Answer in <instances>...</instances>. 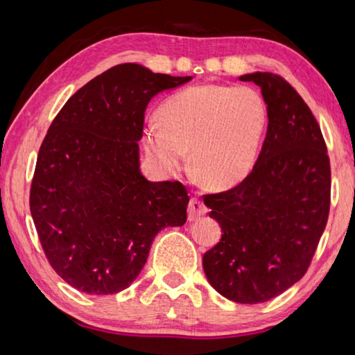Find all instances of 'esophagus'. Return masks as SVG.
Returning <instances> with one entry per match:
<instances>
[{"mask_svg": "<svg viewBox=\"0 0 355 355\" xmlns=\"http://www.w3.org/2000/svg\"><path fill=\"white\" fill-rule=\"evenodd\" d=\"M208 211L205 203L199 199H191L189 205H188V219L189 220H196L199 219L200 216H203Z\"/></svg>", "mask_w": 355, "mask_h": 355, "instance_id": "obj_1", "label": "esophagus"}]
</instances>
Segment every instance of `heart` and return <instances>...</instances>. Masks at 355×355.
<instances>
[{"instance_id": "heart-1", "label": "heart", "mask_w": 355, "mask_h": 355, "mask_svg": "<svg viewBox=\"0 0 355 355\" xmlns=\"http://www.w3.org/2000/svg\"><path fill=\"white\" fill-rule=\"evenodd\" d=\"M268 125V106L255 89L200 84L183 89L144 128V147L164 172L182 169L188 152L209 188H232L254 169Z\"/></svg>"}]
</instances>
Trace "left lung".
Listing matches in <instances>:
<instances>
[{"mask_svg":"<svg viewBox=\"0 0 355 355\" xmlns=\"http://www.w3.org/2000/svg\"><path fill=\"white\" fill-rule=\"evenodd\" d=\"M261 89L268 131L254 169L235 188L205 196L224 235L203 255L216 291L239 304L279 296L304 277L327 224L330 164L316 119L284 78L239 76Z\"/></svg>","mask_w":355,"mask_h":355,"instance_id":"1","label":"left lung"}]
</instances>
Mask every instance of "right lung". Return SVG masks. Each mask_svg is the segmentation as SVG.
<instances>
[{
  "label": "right lung",
  "instance_id": "obj_1",
  "mask_svg": "<svg viewBox=\"0 0 355 355\" xmlns=\"http://www.w3.org/2000/svg\"><path fill=\"white\" fill-rule=\"evenodd\" d=\"M191 80L116 65L71 95L48 128L29 207L48 261L76 290L128 288L158 232L186 222V188L148 182L137 142L148 101Z\"/></svg>",
  "mask_w": 355,
  "mask_h": 355
}]
</instances>
